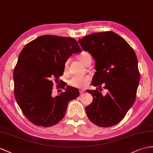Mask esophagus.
Returning a JSON list of instances; mask_svg holds the SVG:
<instances>
[{"instance_id":"esophagus-1","label":"esophagus","mask_w":153,"mask_h":153,"mask_svg":"<svg viewBox=\"0 0 153 153\" xmlns=\"http://www.w3.org/2000/svg\"><path fill=\"white\" fill-rule=\"evenodd\" d=\"M79 91H80V94H83V93L85 91V90H84V89H80Z\"/></svg>"}]
</instances>
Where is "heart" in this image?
Segmentation results:
<instances>
[{"instance_id":"obj_1","label":"heart","mask_w":153,"mask_h":153,"mask_svg":"<svg viewBox=\"0 0 153 153\" xmlns=\"http://www.w3.org/2000/svg\"><path fill=\"white\" fill-rule=\"evenodd\" d=\"M80 61L84 64L85 65L87 64V63L89 59H91L90 55L86 52H82L81 53L79 56H78ZM69 64V59H68L64 64L65 69H67ZM90 80V76L89 75H84V76H74L69 80L68 84L69 85L74 88H84L88 85L89 82Z\"/></svg>"}]
</instances>
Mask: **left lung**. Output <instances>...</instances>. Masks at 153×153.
<instances>
[{"instance_id":"left-lung-1","label":"left lung","mask_w":153,"mask_h":153,"mask_svg":"<svg viewBox=\"0 0 153 153\" xmlns=\"http://www.w3.org/2000/svg\"><path fill=\"white\" fill-rule=\"evenodd\" d=\"M82 49L95 61L96 72L91 84L108 89L88 90L93 102L85 107L88 117L94 124L108 127L120 123L135 101L140 75L135 52L126 41L113 32L93 33L79 39Z\"/></svg>"}]
</instances>
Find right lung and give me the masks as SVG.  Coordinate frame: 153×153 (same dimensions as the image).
<instances>
[{"instance_id": "add662e5", "label": "right lung", "mask_w": 153, "mask_h": 153, "mask_svg": "<svg viewBox=\"0 0 153 153\" xmlns=\"http://www.w3.org/2000/svg\"><path fill=\"white\" fill-rule=\"evenodd\" d=\"M82 52L71 38L45 35L26 45L13 71L14 95L28 120L44 127L57 124L64 117L70 100L79 96L78 89L63 85L65 91L52 95L53 80L63 75L65 62Z\"/></svg>"}]
</instances>
